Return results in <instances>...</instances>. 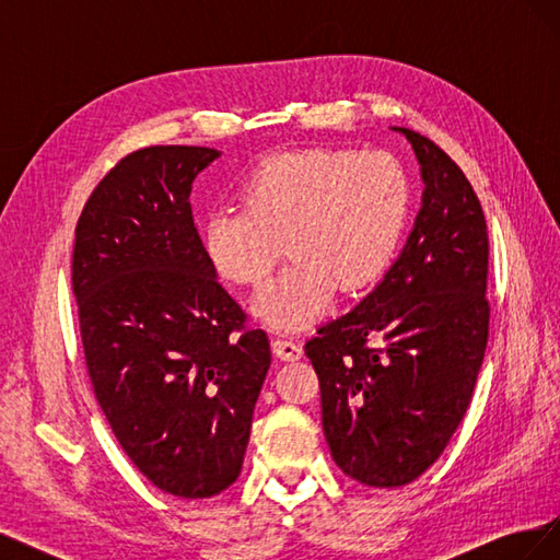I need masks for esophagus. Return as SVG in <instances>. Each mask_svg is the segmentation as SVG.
Instances as JSON below:
<instances>
[{
	"label": "esophagus",
	"mask_w": 560,
	"mask_h": 560,
	"mask_svg": "<svg viewBox=\"0 0 560 560\" xmlns=\"http://www.w3.org/2000/svg\"><path fill=\"white\" fill-rule=\"evenodd\" d=\"M273 354H276L278 360H282V362H296V360H301L303 348L292 343V341H282V338H276V341H273Z\"/></svg>",
	"instance_id": "obj_1"
}]
</instances>
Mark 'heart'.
Wrapping results in <instances>:
<instances>
[{
	"mask_svg": "<svg viewBox=\"0 0 560 560\" xmlns=\"http://www.w3.org/2000/svg\"><path fill=\"white\" fill-rule=\"evenodd\" d=\"M411 217V182L385 151L308 147L264 159L245 175L238 208L208 214L202 252L214 273L257 287L292 261L254 299L270 327L296 331L346 296L374 287L395 261Z\"/></svg>",
	"mask_w": 560,
	"mask_h": 560,
	"instance_id": "b5f03b06",
	"label": "heart"
}]
</instances>
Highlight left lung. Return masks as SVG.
<instances>
[{
  "mask_svg": "<svg viewBox=\"0 0 560 560\" xmlns=\"http://www.w3.org/2000/svg\"><path fill=\"white\" fill-rule=\"evenodd\" d=\"M406 135L425 179L399 259L360 306L306 343L334 463L371 488L416 481L467 411L488 343V224L446 151Z\"/></svg>",
  "mask_w": 560,
  "mask_h": 560,
  "instance_id": "left-lung-1",
  "label": "left lung"
}]
</instances>
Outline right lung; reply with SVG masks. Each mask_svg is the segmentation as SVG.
<instances>
[{
	"mask_svg": "<svg viewBox=\"0 0 560 560\" xmlns=\"http://www.w3.org/2000/svg\"><path fill=\"white\" fill-rule=\"evenodd\" d=\"M219 151L159 144L97 182L74 229L72 292L89 376L118 444L165 493L238 479L268 336L214 280L191 182Z\"/></svg>",
	"mask_w": 560,
	"mask_h": 560,
	"instance_id": "1",
	"label": "right lung"
}]
</instances>
